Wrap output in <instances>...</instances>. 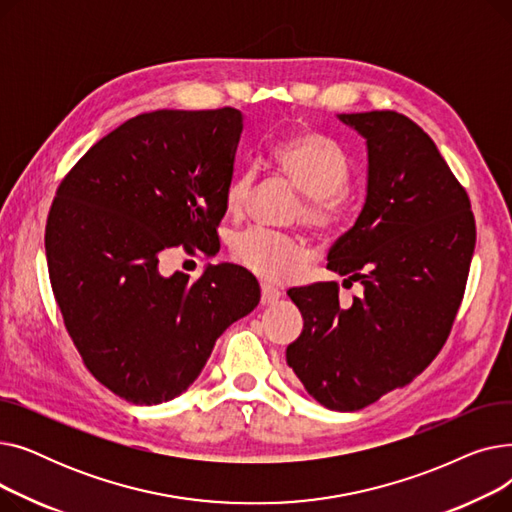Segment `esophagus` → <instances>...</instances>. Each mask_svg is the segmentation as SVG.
Here are the masks:
<instances>
[{
    "instance_id": "esophagus-1",
    "label": "esophagus",
    "mask_w": 512,
    "mask_h": 512,
    "mask_svg": "<svg viewBox=\"0 0 512 512\" xmlns=\"http://www.w3.org/2000/svg\"><path fill=\"white\" fill-rule=\"evenodd\" d=\"M280 290L276 288V286H272V284H261V303L263 305H270V303H276L278 299H280Z\"/></svg>"
}]
</instances>
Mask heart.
Masks as SVG:
<instances>
[{"mask_svg":"<svg viewBox=\"0 0 512 512\" xmlns=\"http://www.w3.org/2000/svg\"><path fill=\"white\" fill-rule=\"evenodd\" d=\"M272 159L305 197L297 209V220L319 234L336 232L346 220L342 188L348 182V159L328 137L313 130H294L272 145ZM257 172H238L226 186L224 203L228 213H240L249 203ZM232 257L267 280H288L307 257L305 242L292 234L249 228L232 240Z\"/></svg>","mask_w":512,"mask_h":512,"instance_id":"1","label":"heart"}]
</instances>
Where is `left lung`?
I'll use <instances>...</instances> for the list:
<instances>
[{"mask_svg": "<svg viewBox=\"0 0 512 512\" xmlns=\"http://www.w3.org/2000/svg\"><path fill=\"white\" fill-rule=\"evenodd\" d=\"M367 143V197L328 253L361 282L351 307L336 282L290 288L305 324L286 363L332 411H359L411 384L436 359L461 307L475 249L469 197L436 143L407 116L338 114Z\"/></svg>", "mask_w": 512, "mask_h": 512, "instance_id": "left-lung-1", "label": "left lung"}]
</instances>
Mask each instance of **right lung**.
<instances>
[{
  "label": "right lung",
  "mask_w": 512,
  "mask_h": 512,
  "mask_svg": "<svg viewBox=\"0 0 512 512\" xmlns=\"http://www.w3.org/2000/svg\"><path fill=\"white\" fill-rule=\"evenodd\" d=\"M242 114L157 110L97 141L62 180L45 226L53 297L87 369L132 405L180 396L261 290L234 263L159 274V255L218 245Z\"/></svg>",
  "instance_id": "right-lung-1"
}]
</instances>
